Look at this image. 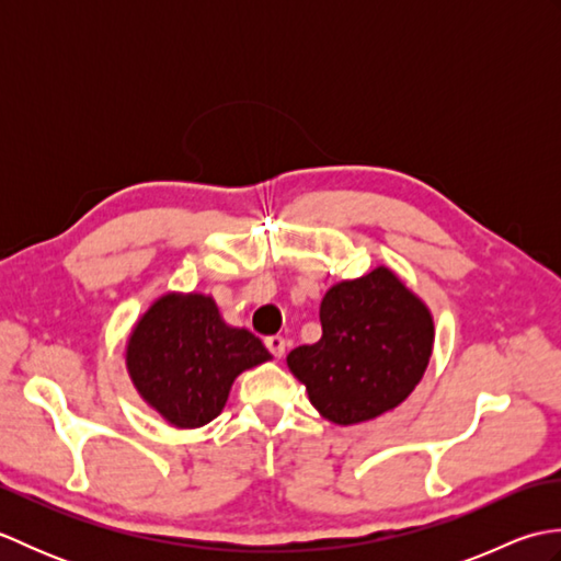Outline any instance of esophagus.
Returning <instances> with one entry per match:
<instances>
[{
	"instance_id": "1",
	"label": "esophagus",
	"mask_w": 561,
	"mask_h": 561,
	"mask_svg": "<svg viewBox=\"0 0 561 561\" xmlns=\"http://www.w3.org/2000/svg\"><path fill=\"white\" fill-rule=\"evenodd\" d=\"M265 347L272 352V356H277V359H282L284 352H287V340L279 337V335H272L265 340Z\"/></svg>"
}]
</instances>
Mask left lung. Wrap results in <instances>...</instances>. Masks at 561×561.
<instances>
[{
    "mask_svg": "<svg viewBox=\"0 0 561 561\" xmlns=\"http://www.w3.org/2000/svg\"><path fill=\"white\" fill-rule=\"evenodd\" d=\"M320 325L323 337L291 350L287 366L332 424L371 422L396 410L432 359V311L383 265L332 284L320 301Z\"/></svg>",
    "mask_w": 561,
    "mask_h": 561,
    "instance_id": "8db88e82",
    "label": "left lung"
}]
</instances>
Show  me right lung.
<instances>
[{
  "label": "right lung",
  "mask_w": 561,
  "mask_h": 561,
  "mask_svg": "<svg viewBox=\"0 0 561 561\" xmlns=\"http://www.w3.org/2000/svg\"><path fill=\"white\" fill-rule=\"evenodd\" d=\"M272 359L245 328H233L207 294L169 291L153 301L127 337L125 366L139 398L175 428L219 416L233 380Z\"/></svg>",
  "instance_id": "add662e5"
}]
</instances>
